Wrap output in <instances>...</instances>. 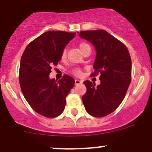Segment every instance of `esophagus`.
Masks as SVG:
<instances>
[{
    "instance_id": "1",
    "label": "esophagus",
    "mask_w": 152,
    "mask_h": 152,
    "mask_svg": "<svg viewBox=\"0 0 152 152\" xmlns=\"http://www.w3.org/2000/svg\"><path fill=\"white\" fill-rule=\"evenodd\" d=\"M83 80H79V79H76L75 80V84L76 85V86H78V85H80V84H83Z\"/></svg>"
}]
</instances>
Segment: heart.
<instances>
[{"instance_id": "obj_1", "label": "heart", "mask_w": 152, "mask_h": 152, "mask_svg": "<svg viewBox=\"0 0 152 152\" xmlns=\"http://www.w3.org/2000/svg\"><path fill=\"white\" fill-rule=\"evenodd\" d=\"M87 46H89L88 44L86 43H80L79 44V48H80L81 51H83V49H85V48H86ZM66 49H64V50L63 51V52H62V55H61V57L62 58H64L65 57H66ZM73 73H74L75 75H80L81 74V71L79 70V69H75L73 70Z\"/></svg>"}]
</instances>
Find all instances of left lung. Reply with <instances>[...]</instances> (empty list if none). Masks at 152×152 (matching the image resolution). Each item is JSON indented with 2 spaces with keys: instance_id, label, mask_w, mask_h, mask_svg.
Instances as JSON below:
<instances>
[{
  "instance_id": "8db88e82",
  "label": "left lung",
  "mask_w": 152,
  "mask_h": 152,
  "mask_svg": "<svg viewBox=\"0 0 152 152\" xmlns=\"http://www.w3.org/2000/svg\"><path fill=\"white\" fill-rule=\"evenodd\" d=\"M79 36L94 46V73H100L97 86L88 80L84 82L87 91L83 102L88 113L100 118L114 112L125 97L131 81L132 64L127 47L104 30L80 31Z\"/></svg>"
}]
</instances>
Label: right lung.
Returning <instances> with one entry per match:
<instances>
[{"label":"right lung","mask_w":152,"mask_h":152,"mask_svg":"<svg viewBox=\"0 0 152 152\" xmlns=\"http://www.w3.org/2000/svg\"><path fill=\"white\" fill-rule=\"evenodd\" d=\"M75 35L66 31H47L32 41L22 54L19 67L21 89L31 108L41 115L55 118L64 110L66 97L74 86V79L64 75L57 81L50 79L49 74Z\"/></svg>","instance_id":"1"}]
</instances>
